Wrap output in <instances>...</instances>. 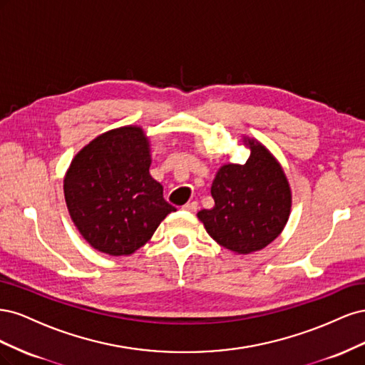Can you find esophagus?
Instances as JSON below:
<instances>
[{"instance_id":"1","label":"esophagus","mask_w":365,"mask_h":365,"mask_svg":"<svg viewBox=\"0 0 365 365\" xmlns=\"http://www.w3.org/2000/svg\"><path fill=\"white\" fill-rule=\"evenodd\" d=\"M197 208H200V205H197V202H196V201L187 202L185 205H182V210H185V212H192V213H195Z\"/></svg>"}]
</instances>
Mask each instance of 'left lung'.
Segmentation results:
<instances>
[{
  "mask_svg": "<svg viewBox=\"0 0 365 365\" xmlns=\"http://www.w3.org/2000/svg\"><path fill=\"white\" fill-rule=\"evenodd\" d=\"M248 148L251 155L245 164L219 169L212 184L215 207L197 213L219 245L239 254L269 245L291 212L289 184L280 164L260 143L248 140Z\"/></svg>",
  "mask_w": 365,
  "mask_h": 365,
  "instance_id": "8db88e82",
  "label": "left lung"
}]
</instances>
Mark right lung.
<instances>
[{"instance_id":"right-lung-1","label":"right lung","mask_w":365,"mask_h":365,"mask_svg":"<svg viewBox=\"0 0 365 365\" xmlns=\"http://www.w3.org/2000/svg\"><path fill=\"white\" fill-rule=\"evenodd\" d=\"M149 165V143L135 126L105 132L71 161L65 201L74 225L97 251L132 254L176 210L163 197Z\"/></svg>"}]
</instances>
